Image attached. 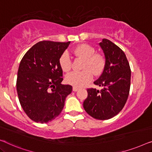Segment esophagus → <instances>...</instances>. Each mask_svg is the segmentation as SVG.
<instances>
[{"instance_id":"obj_1","label":"esophagus","mask_w":152,"mask_h":152,"mask_svg":"<svg viewBox=\"0 0 152 152\" xmlns=\"http://www.w3.org/2000/svg\"><path fill=\"white\" fill-rule=\"evenodd\" d=\"M78 87H73V91H78Z\"/></svg>"}]
</instances>
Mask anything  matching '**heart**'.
I'll use <instances>...</instances> for the list:
<instances>
[{
    "label": "heart",
    "mask_w": 152,
    "mask_h": 152,
    "mask_svg": "<svg viewBox=\"0 0 152 152\" xmlns=\"http://www.w3.org/2000/svg\"><path fill=\"white\" fill-rule=\"evenodd\" d=\"M76 57L84 60L81 72H72L66 76V81L74 87L85 86L90 82L93 75L98 76L103 72L105 66V58L101 54L95 53L92 46L82 44L74 50ZM59 64L64 72H68L72 68V60L68 53L65 52L59 59Z\"/></svg>",
    "instance_id": "b5f03b06"
}]
</instances>
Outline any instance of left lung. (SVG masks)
I'll return each mask as SVG.
<instances>
[{
  "label": "left lung",
  "instance_id": "left-lung-1",
  "mask_svg": "<svg viewBox=\"0 0 152 152\" xmlns=\"http://www.w3.org/2000/svg\"><path fill=\"white\" fill-rule=\"evenodd\" d=\"M99 45L105 56V66L94 83L102 89H87L88 96L83 102V107L93 118L107 120L118 114L127 102L131 69L125 53L114 42L104 38Z\"/></svg>",
  "mask_w": 152,
  "mask_h": 152
}]
</instances>
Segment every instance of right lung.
Listing matches in <instances>:
<instances>
[{"mask_svg": "<svg viewBox=\"0 0 152 152\" xmlns=\"http://www.w3.org/2000/svg\"><path fill=\"white\" fill-rule=\"evenodd\" d=\"M70 42L42 40L24 55L19 65L16 90L20 105L36 123H48L58 116L72 87L62 85L59 59Z\"/></svg>", "mask_w": 152, "mask_h": 152, "instance_id": "obj_1", "label": "right lung"}]
</instances>
